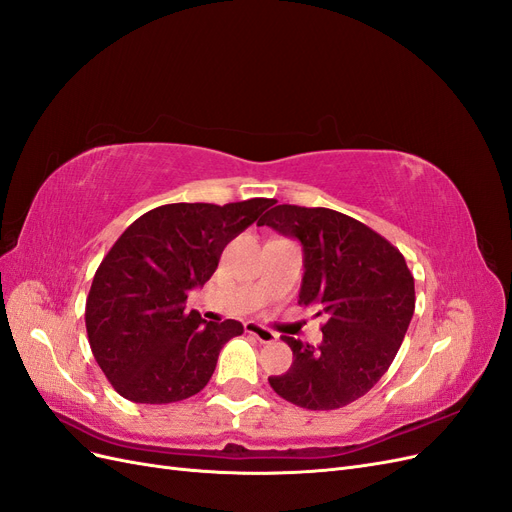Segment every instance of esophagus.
<instances>
[{
	"label": "esophagus",
	"instance_id": "34e87169",
	"mask_svg": "<svg viewBox=\"0 0 512 512\" xmlns=\"http://www.w3.org/2000/svg\"><path fill=\"white\" fill-rule=\"evenodd\" d=\"M245 333L254 335L260 344H271V342H275V337H277L271 329L262 327V324H258V322H245Z\"/></svg>",
	"mask_w": 512,
	"mask_h": 512
}]
</instances>
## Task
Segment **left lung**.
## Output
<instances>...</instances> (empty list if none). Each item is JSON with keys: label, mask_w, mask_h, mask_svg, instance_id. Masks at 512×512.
Masks as SVG:
<instances>
[{"label": "left lung", "mask_w": 512, "mask_h": 512, "mask_svg": "<svg viewBox=\"0 0 512 512\" xmlns=\"http://www.w3.org/2000/svg\"><path fill=\"white\" fill-rule=\"evenodd\" d=\"M258 226L303 245L299 305L327 316L320 346L284 335L292 365L271 389L307 410L363 397L391 367L414 314V277L393 243L363 222L324 207L269 205Z\"/></svg>", "instance_id": "1"}]
</instances>
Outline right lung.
<instances>
[{
  "label": "right lung",
  "mask_w": 512,
  "mask_h": 512,
  "mask_svg": "<svg viewBox=\"0 0 512 512\" xmlns=\"http://www.w3.org/2000/svg\"><path fill=\"white\" fill-rule=\"evenodd\" d=\"M273 203H175L147 211L108 250L85 305L91 352L134 404H173L203 391L237 320L185 312L192 288L218 269L224 247Z\"/></svg>",
  "instance_id": "add662e5"
}]
</instances>
